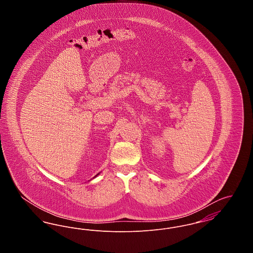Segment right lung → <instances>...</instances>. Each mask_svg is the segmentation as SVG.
Here are the masks:
<instances>
[{
    "instance_id": "right-lung-1",
    "label": "right lung",
    "mask_w": 253,
    "mask_h": 253,
    "mask_svg": "<svg viewBox=\"0 0 253 253\" xmlns=\"http://www.w3.org/2000/svg\"><path fill=\"white\" fill-rule=\"evenodd\" d=\"M98 174H99V173H97V174H96V175H98ZM96 176H95V177H96Z\"/></svg>"
}]
</instances>
